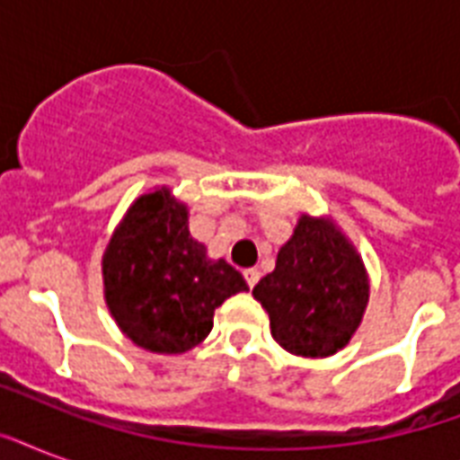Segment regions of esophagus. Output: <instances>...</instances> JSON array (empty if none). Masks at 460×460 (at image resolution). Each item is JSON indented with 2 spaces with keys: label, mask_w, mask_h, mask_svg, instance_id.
Segmentation results:
<instances>
[{
  "label": "esophagus",
  "mask_w": 460,
  "mask_h": 460,
  "mask_svg": "<svg viewBox=\"0 0 460 460\" xmlns=\"http://www.w3.org/2000/svg\"><path fill=\"white\" fill-rule=\"evenodd\" d=\"M243 277H245V281H248V287H255V284H258L260 281V272L258 270H245L243 272Z\"/></svg>",
  "instance_id": "34e87169"
}]
</instances>
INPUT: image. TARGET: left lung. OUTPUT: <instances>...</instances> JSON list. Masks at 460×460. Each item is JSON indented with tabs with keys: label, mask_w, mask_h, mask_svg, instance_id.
<instances>
[{
	"label": "left lung",
	"mask_w": 460,
	"mask_h": 460,
	"mask_svg": "<svg viewBox=\"0 0 460 460\" xmlns=\"http://www.w3.org/2000/svg\"><path fill=\"white\" fill-rule=\"evenodd\" d=\"M274 341L303 358H327L353 339L370 301V277L332 217L301 215L277 265L252 288Z\"/></svg>",
	"instance_id": "left-lung-1"
}]
</instances>
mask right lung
Returning <instances> with one entry per match:
<instances>
[{"instance_id": "add662e5", "label": "right lung", "mask_w": 460, "mask_h": 460, "mask_svg": "<svg viewBox=\"0 0 460 460\" xmlns=\"http://www.w3.org/2000/svg\"><path fill=\"white\" fill-rule=\"evenodd\" d=\"M104 301L117 327L150 353H186L212 329L215 310L248 284L188 231V205L166 186L126 209L102 255Z\"/></svg>"}]
</instances>
